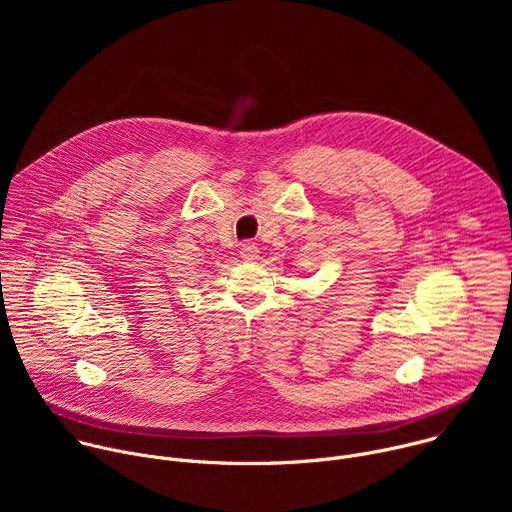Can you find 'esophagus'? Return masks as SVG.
Segmentation results:
<instances>
[{
	"instance_id": "34e87169",
	"label": "esophagus",
	"mask_w": 512,
	"mask_h": 512,
	"mask_svg": "<svg viewBox=\"0 0 512 512\" xmlns=\"http://www.w3.org/2000/svg\"><path fill=\"white\" fill-rule=\"evenodd\" d=\"M241 257H243L245 261H255V259L259 257V247H257L255 243H251V241H245V243L241 245Z\"/></svg>"
}]
</instances>
